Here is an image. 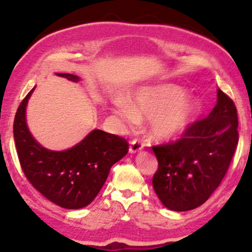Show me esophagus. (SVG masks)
<instances>
[{
    "label": "esophagus",
    "mask_w": 252,
    "mask_h": 252,
    "mask_svg": "<svg viewBox=\"0 0 252 252\" xmlns=\"http://www.w3.org/2000/svg\"><path fill=\"white\" fill-rule=\"evenodd\" d=\"M144 144L142 141L140 140H132L131 142H130V147H129V152L131 153V154H136V153L141 152V150L143 149Z\"/></svg>",
    "instance_id": "obj_1"
}]
</instances>
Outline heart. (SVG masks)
Instances as JSON below:
<instances>
[{
    "label": "heart",
    "instance_id": "obj_1",
    "mask_svg": "<svg viewBox=\"0 0 252 252\" xmlns=\"http://www.w3.org/2000/svg\"><path fill=\"white\" fill-rule=\"evenodd\" d=\"M187 92L175 85H160L141 89L130 105L121 104L117 114L126 122L134 124L138 118L152 120L150 134L164 141L180 135L199 112V103L185 99Z\"/></svg>",
    "mask_w": 252,
    "mask_h": 252
}]
</instances>
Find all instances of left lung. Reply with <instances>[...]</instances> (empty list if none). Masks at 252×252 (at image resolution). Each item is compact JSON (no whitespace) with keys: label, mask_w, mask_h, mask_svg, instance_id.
Returning <instances> with one entry per match:
<instances>
[{"label":"left lung","mask_w":252,"mask_h":252,"mask_svg":"<svg viewBox=\"0 0 252 252\" xmlns=\"http://www.w3.org/2000/svg\"><path fill=\"white\" fill-rule=\"evenodd\" d=\"M206 118L190 123L175 142L153 146L158 168L153 187L173 211L204 204L220 185L238 144V117L233 100L221 90Z\"/></svg>","instance_id":"obj_1"}]
</instances>
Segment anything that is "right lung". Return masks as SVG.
Instances as JSON below:
<instances>
[{
  "label": "right lung",
  "mask_w": 252,
  "mask_h": 252,
  "mask_svg": "<svg viewBox=\"0 0 252 252\" xmlns=\"http://www.w3.org/2000/svg\"><path fill=\"white\" fill-rule=\"evenodd\" d=\"M58 76L79 80L73 74ZM33 90L19 105L14 120L21 168L32 186L54 204L68 210L88 206L99 193L112 164L128 153L129 143L126 138L96 129L71 149L53 152L43 148L32 137L26 123V105Z\"/></svg>",
  "instance_id": "add662e5"
}]
</instances>
